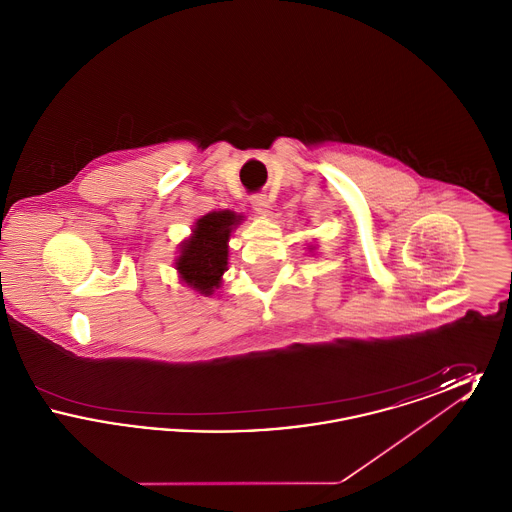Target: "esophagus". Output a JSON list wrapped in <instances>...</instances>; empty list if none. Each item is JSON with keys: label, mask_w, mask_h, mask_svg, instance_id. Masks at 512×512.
<instances>
[{"label": "esophagus", "mask_w": 512, "mask_h": 512, "mask_svg": "<svg viewBox=\"0 0 512 512\" xmlns=\"http://www.w3.org/2000/svg\"><path fill=\"white\" fill-rule=\"evenodd\" d=\"M249 201H251V207H253L259 215H267L268 207H270V205H268L267 195H251V199H249Z\"/></svg>", "instance_id": "esophagus-1"}]
</instances>
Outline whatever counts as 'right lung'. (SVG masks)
<instances>
[{
	"label": "right lung",
	"instance_id": "right-lung-1",
	"mask_svg": "<svg viewBox=\"0 0 512 512\" xmlns=\"http://www.w3.org/2000/svg\"><path fill=\"white\" fill-rule=\"evenodd\" d=\"M232 211H215L197 220L194 236L182 245L176 270L182 280L197 292L211 295L219 288L220 278L228 265V238L240 222Z\"/></svg>",
	"mask_w": 512,
	"mask_h": 512
}]
</instances>
